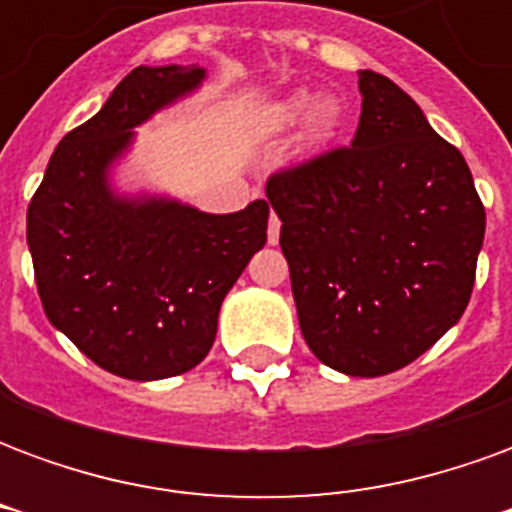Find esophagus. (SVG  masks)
I'll list each match as a JSON object with an SVG mask.
<instances>
[{"instance_id": "34e87169", "label": "esophagus", "mask_w": 512, "mask_h": 512, "mask_svg": "<svg viewBox=\"0 0 512 512\" xmlns=\"http://www.w3.org/2000/svg\"><path fill=\"white\" fill-rule=\"evenodd\" d=\"M279 227H282V222L277 219V213H271V219H268V244L271 246L279 244Z\"/></svg>"}]
</instances>
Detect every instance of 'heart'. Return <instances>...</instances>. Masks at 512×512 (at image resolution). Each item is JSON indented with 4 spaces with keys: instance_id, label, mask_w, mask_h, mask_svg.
<instances>
[{
    "instance_id": "b5f03b06",
    "label": "heart",
    "mask_w": 512,
    "mask_h": 512,
    "mask_svg": "<svg viewBox=\"0 0 512 512\" xmlns=\"http://www.w3.org/2000/svg\"><path fill=\"white\" fill-rule=\"evenodd\" d=\"M307 111L311 112L307 116V134L312 139H329L340 128V123H343V106L337 104L334 98H318V101H312V95L304 93V90L285 98L279 104L277 117L279 123L290 126V123H299Z\"/></svg>"
}]
</instances>
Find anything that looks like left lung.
I'll list each match as a JSON object with an SVG mask.
<instances>
[{
    "mask_svg": "<svg viewBox=\"0 0 512 512\" xmlns=\"http://www.w3.org/2000/svg\"><path fill=\"white\" fill-rule=\"evenodd\" d=\"M354 142L266 183L299 326L345 376L411 365L461 321L483 249L485 208L461 150L411 95L359 71Z\"/></svg>",
    "mask_w": 512,
    "mask_h": 512,
    "instance_id": "obj_1",
    "label": "left lung"
}]
</instances>
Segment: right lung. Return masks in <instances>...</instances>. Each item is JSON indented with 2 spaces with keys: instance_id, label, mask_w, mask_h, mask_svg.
<instances>
[{
  "instance_id": "1",
  "label": "right lung",
  "mask_w": 512,
  "mask_h": 512,
  "mask_svg": "<svg viewBox=\"0 0 512 512\" xmlns=\"http://www.w3.org/2000/svg\"><path fill=\"white\" fill-rule=\"evenodd\" d=\"M197 65H139L101 112L62 136L27 211L43 310L84 356L131 381L180 376L211 351L219 310L266 244L268 202L202 213L117 194L109 172L134 128L194 93Z\"/></svg>"
}]
</instances>
